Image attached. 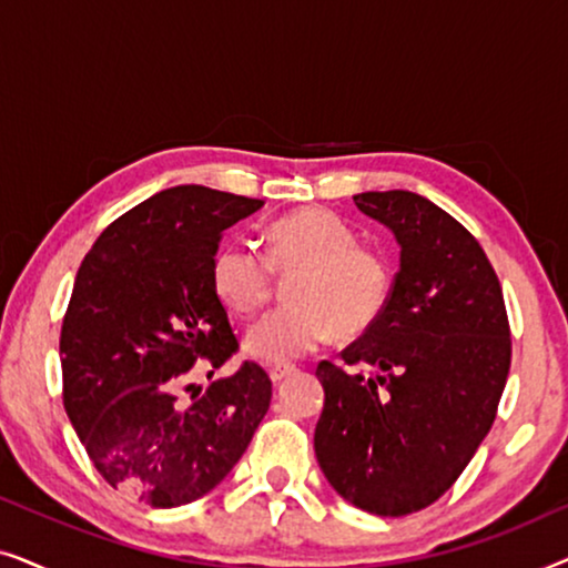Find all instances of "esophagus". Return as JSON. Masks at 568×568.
<instances>
[{
    "label": "esophagus",
    "mask_w": 568,
    "mask_h": 568,
    "mask_svg": "<svg viewBox=\"0 0 568 568\" xmlns=\"http://www.w3.org/2000/svg\"><path fill=\"white\" fill-rule=\"evenodd\" d=\"M294 372H297V367H294V364H284V367H271L268 369V377H271V383H282L284 377H290V375H294Z\"/></svg>",
    "instance_id": "obj_1"
}]
</instances>
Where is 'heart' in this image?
Returning a JSON list of instances; mask_svg holds the SVG:
<instances>
[{"instance_id": "1", "label": "heart", "mask_w": 568, "mask_h": 568, "mask_svg": "<svg viewBox=\"0 0 568 568\" xmlns=\"http://www.w3.org/2000/svg\"><path fill=\"white\" fill-rule=\"evenodd\" d=\"M266 258L227 243L214 255L216 297L235 315H253L271 297L276 274L300 271L294 305L278 307L247 331L245 352L263 364H286L315 352L333 333L359 336L390 305L393 266L385 253L356 245L354 230L325 209L307 206L266 230Z\"/></svg>"}]
</instances>
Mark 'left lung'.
Returning <instances> with one entry per match:
<instances>
[{
	"label": "left lung",
	"instance_id": "1",
	"mask_svg": "<svg viewBox=\"0 0 568 568\" xmlns=\"http://www.w3.org/2000/svg\"><path fill=\"white\" fill-rule=\"evenodd\" d=\"M354 204L393 232L400 266L383 317L341 352L375 375L317 364L315 457L348 504L400 517L437 501L491 429L509 323L484 247L445 209L410 191H364Z\"/></svg>",
	"mask_w": 568,
	"mask_h": 568
}]
</instances>
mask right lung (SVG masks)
Returning a JSON list of instances; mask_svg holds the SVG:
<instances>
[{"label": "right lung", "mask_w": 568, "mask_h": 568, "mask_svg": "<svg viewBox=\"0 0 568 568\" xmlns=\"http://www.w3.org/2000/svg\"><path fill=\"white\" fill-rule=\"evenodd\" d=\"M261 206L175 185L119 216L77 271L59 341L64 408L100 476L150 507L220 486L268 410L271 379L253 362L189 406L178 395L199 359L220 369L237 352L212 263L222 232Z\"/></svg>", "instance_id": "1"}]
</instances>
